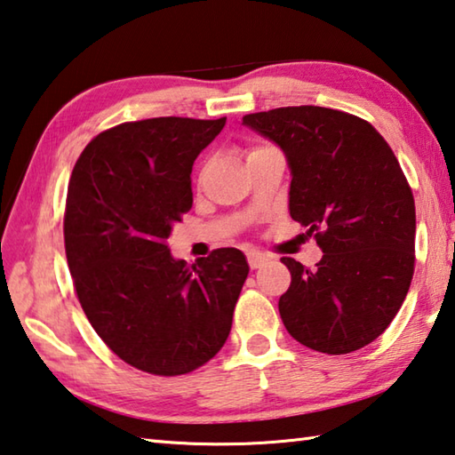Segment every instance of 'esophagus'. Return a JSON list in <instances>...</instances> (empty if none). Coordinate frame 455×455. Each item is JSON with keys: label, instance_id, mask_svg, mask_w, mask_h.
<instances>
[{"label": "esophagus", "instance_id": "34e87169", "mask_svg": "<svg viewBox=\"0 0 455 455\" xmlns=\"http://www.w3.org/2000/svg\"><path fill=\"white\" fill-rule=\"evenodd\" d=\"M268 256H264L262 252H249V264L251 268H260L262 264H267Z\"/></svg>", "mask_w": 455, "mask_h": 455}]
</instances>
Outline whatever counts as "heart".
I'll list each match as a JSON object with an SVG mask.
<instances>
[{
	"label": "heart",
	"instance_id": "b5f03b06",
	"mask_svg": "<svg viewBox=\"0 0 455 455\" xmlns=\"http://www.w3.org/2000/svg\"><path fill=\"white\" fill-rule=\"evenodd\" d=\"M267 147H268V145H256V147L251 148L249 155H252V153H256V151H262V148H267Z\"/></svg>",
	"mask_w": 455,
	"mask_h": 455
}]
</instances>
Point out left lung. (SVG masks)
I'll return each mask as SVG.
<instances>
[{"instance_id":"left-lung-1","label":"left lung","mask_w":455,"mask_h":455,"mask_svg":"<svg viewBox=\"0 0 455 455\" xmlns=\"http://www.w3.org/2000/svg\"><path fill=\"white\" fill-rule=\"evenodd\" d=\"M243 125L276 143L291 169L288 211L316 238L310 270L292 275L278 310L294 340L350 354L384 332L414 275L416 206L400 163L368 121L300 105L244 115Z\"/></svg>"}]
</instances>
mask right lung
<instances>
[{
    "label": "right lung",
    "instance_id": "right-lung-1",
    "mask_svg": "<svg viewBox=\"0 0 455 455\" xmlns=\"http://www.w3.org/2000/svg\"><path fill=\"white\" fill-rule=\"evenodd\" d=\"M225 123H123L99 133L71 172L63 235L81 308L123 362L148 374L206 364L227 342L249 276L238 249L187 264L167 246L193 206V163Z\"/></svg>",
    "mask_w": 455,
    "mask_h": 455
}]
</instances>
